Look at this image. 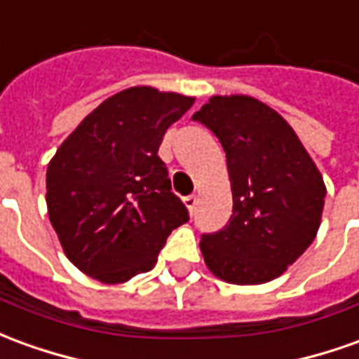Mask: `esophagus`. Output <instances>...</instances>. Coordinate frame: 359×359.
<instances>
[{
    "label": "esophagus",
    "mask_w": 359,
    "mask_h": 359,
    "mask_svg": "<svg viewBox=\"0 0 359 359\" xmlns=\"http://www.w3.org/2000/svg\"><path fill=\"white\" fill-rule=\"evenodd\" d=\"M182 202H184V205L188 208V212H190V214H194V210H196V204H198V198L194 196V194H190V196L182 198Z\"/></svg>",
    "instance_id": "esophagus-1"
}]
</instances>
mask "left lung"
<instances>
[{
  "label": "left lung",
  "mask_w": 359,
  "mask_h": 359,
  "mask_svg": "<svg viewBox=\"0 0 359 359\" xmlns=\"http://www.w3.org/2000/svg\"><path fill=\"white\" fill-rule=\"evenodd\" d=\"M192 120L223 145L233 192L227 225L202 235L205 264L229 284L270 282L319 231L327 194L319 169L293 128L252 97H212Z\"/></svg>",
  "instance_id": "left-lung-1"
}]
</instances>
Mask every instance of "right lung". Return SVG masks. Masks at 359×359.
I'll list each match as a JSON object with an SVG mask.
<instances>
[{
  "label": "right lung",
  "instance_id": "1",
  "mask_svg": "<svg viewBox=\"0 0 359 359\" xmlns=\"http://www.w3.org/2000/svg\"><path fill=\"white\" fill-rule=\"evenodd\" d=\"M194 97L130 87L102 101L57 147L46 171L50 223L66 257L102 284L149 272L188 222L159 159L167 128Z\"/></svg>",
  "mask_w": 359,
  "mask_h": 359
}]
</instances>
